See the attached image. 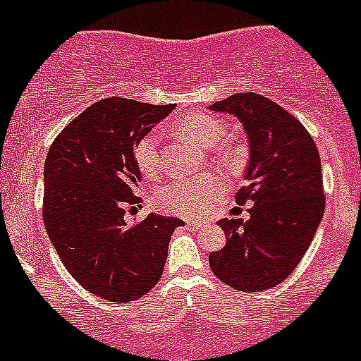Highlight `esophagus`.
<instances>
[{"label": "esophagus", "mask_w": 361, "mask_h": 361, "mask_svg": "<svg viewBox=\"0 0 361 361\" xmlns=\"http://www.w3.org/2000/svg\"><path fill=\"white\" fill-rule=\"evenodd\" d=\"M204 226L206 224H202V222H188L186 228L191 229V231H199V229H204Z\"/></svg>", "instance_id": "34e87169"}]
</instances>
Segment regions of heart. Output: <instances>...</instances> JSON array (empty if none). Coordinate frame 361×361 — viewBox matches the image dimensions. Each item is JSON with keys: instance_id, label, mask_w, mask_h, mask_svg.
<instances>
[{"instance_id": "b5f03b06", "label": "heart", "mask_w": 361, "mask_h": 361, "mask_svg": "<svg viewBox=\"0 0 361 361\" xmlns=\"http://www.w3.org/2000/svg\"><path fill=\"white\" fill-rule=\"evenodd\" d=\"M178 133L190 141L197 142L202 148L216 145L224 135V124L208 114L193 111L183 117L175 126ZM235 149L229 148L226 157L231 159ZM135 161L139 170L146 177H153L161 170V148H159V135L149 132L142 137L135 146ZM222 183L215 175H199V177L175 178L171 183L159 188L155 193V202L159 208L166 212L178 213L183 216H199L208 212L216 197L222 191Z\"/></svg>"}]
</instances>
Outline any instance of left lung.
I'll return each instance as SVG.
<instances>
[{
  "mask_svg": "<svg viewBox=\"0 0 361 361\" xmlns=\"http://www.w3.org/2000/svg\"><path fill=\"white\" fill-rule=\"evenodd\" d=\"M209 108L242 123L250 164L235 200L255 204L247 209L250 220H220L228 242L209 255V266L238 291L275 288L298 266L324 216L317 145L296 117L255 92L229 95Z\"/></svg>",
  "mask_w": 361,
  "mask_h": 361,
  "instance_id": "left-lung-1",
  "label": "left lung"
}]
</instances>
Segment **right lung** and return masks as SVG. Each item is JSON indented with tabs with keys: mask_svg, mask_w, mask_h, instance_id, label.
<instances>
[{
	"mask_svg": "<svg viewBox=\"0 0 361 361\" xmlns=\"http://www.w3.org/2000/svg\"><path fill=\"white\" fill-rule=\"evenodd\" d=\"M173 104L108 97L86 108L56 137L44 161L43 220L70 275L110 302H133L159 282L175 216L149 213L126 224L139 206L137 142Z\"/></svg>",
	"mask_w": 361,
	"mask_h": 361,
	"instance_id": "1",
	"label": "right lung"
}]
</instances>
